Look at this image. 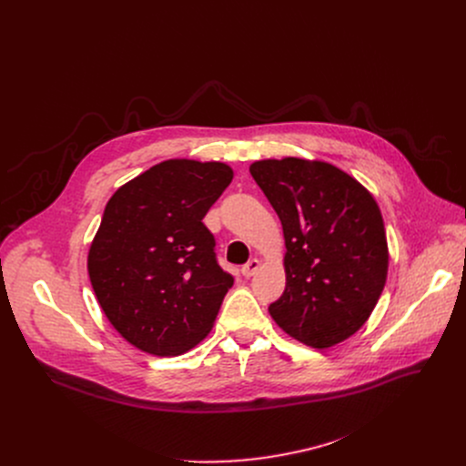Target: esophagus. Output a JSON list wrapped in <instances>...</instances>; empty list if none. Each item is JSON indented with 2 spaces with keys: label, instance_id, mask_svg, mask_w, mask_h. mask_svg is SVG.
I'll use <instances>...</instances> for the list:
<instances>
[{
  "label": "esophagus",
  "instance_id": "esophagus-1",
  "mask_svg": "<svg viewBox=\"0 0 466 466\" xmlns=\"http://www.w3.org/2000/svg\"><path fill=\"white\" fill-rule=\"evenodd\" d=\"M259 269V259L258 258H252L250 261H247L243 268H241V275L245 277V279H250L256 271Z\"/></svg>",
  "mask_w": 466,
  "mask_h": 466
}]
</instances>
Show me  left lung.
Here are the masks:
<instances>
[{"mask_svg":"<svg viewBox=\"0 0 466 466\" xmlns=\"http://www.w3.org/2000/svg\"><path fill=\"white\" fill-rule=\"evenodd\" d=\"M250 175L280 218L286 289L269 306L293 339L329 349L365 324L389 268L381 212L354 177L320 160H258Z\"/></svg>","mask_w":466,"mask_h":466,"instance_id":"left-lung-1","label":"left lung"}]
</instances>
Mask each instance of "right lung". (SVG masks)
Returning <instances> with one entry per match:
<instances>
[{
    "label": "right lung",
    "instance_id": "1",
    "mask_svg": "<svg viewBox=\"0 0 466 466\" xmlns=\"http://www.w3.org/2000/svg\"><path fill=\"white\" fill-rule=\"evenodd\" d=\"M223 162L173 158L110 197L88 252V275L119 336L153 356H178L214 326L232 275L203 218L232 182Z\"/></svg>",
    "mask_w": 466,
    "mask_h": 466
}]
</instances>
